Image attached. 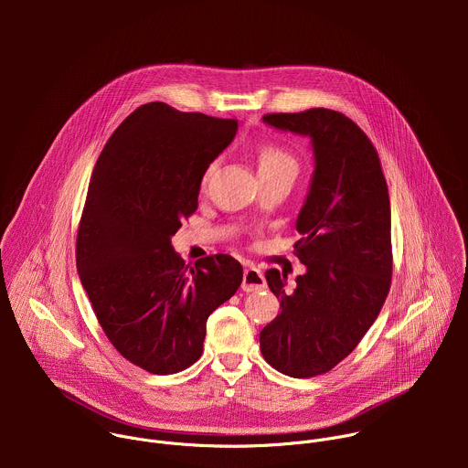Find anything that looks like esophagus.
Returning <instances> with one entry per match:
<instances>
[{"mask_svg":"<svg viewBox=\"0 0 468 468\" xmlns=\"http://www.w3.org/2000/svg\"><path fill=\"white\" fill-rule=\"evenodd\" d=\"M240 287L244 292H259V291L266 289V280H264L262 271L255 269V266H248V269H244Z\"/></svg>","mask_w":468,"mask_h":468,"instance_id":"34e87169","label":"esophagus"}]
</instances>
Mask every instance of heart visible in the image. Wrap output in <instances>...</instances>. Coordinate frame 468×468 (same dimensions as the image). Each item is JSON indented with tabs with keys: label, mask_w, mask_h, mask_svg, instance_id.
<instances>
[{
	"label": "heart",
	"mask_w": 468,
	"mask_h": 468,
	"mask_svg": "<svg viewBox=\"0 0 468 468\" xmlns=\"http://www.w3.org/2000/svg\"><path fill=\"white\" fill-rule=\"evenodd\" d=\"M215 168H217V163H211L204 176V183H207ZM296 168H298L296 159L287 148L278 144H264L259 148V172H282V170L296 172Z\"/></svg>",
	"instance_id": "b5f03b06"
}]
</instances>
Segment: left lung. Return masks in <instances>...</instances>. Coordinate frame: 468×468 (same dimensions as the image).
<instances>
[{
    "label": "left lung",
    "instance_id": "1",
    "mask_svg": "<svg viewBox=\"0 0 468 468\" xmlns=\"http://www.w3.org/2000/svg\"><path fill=\"white\" fill-rule=\"evenodd\" d=\"M262 122L307 137L313 176L296 218L305 274L266 272L282 313L259 333L264 361L291 378L331 370L378 318L392 274L390 202L379 157L365 133L331 109L266 114Z\"/></svg>",
    "mask_w": 468,
    "mask_h": 468
}]
</instances>
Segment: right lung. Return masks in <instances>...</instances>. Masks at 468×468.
<instances>
[{
  "label": "right lung",
  "mask_w": 468,
  "mask_h": 468,
  "mask_svg": "<svg viewBox=\"0 0 468 468\" xmlns=\"http://www.w3.org/2000/svg\"><path fill=\"white\" fill-rule=\"evenodd\" d=\"M237 127L146 103L120 123L94 166L78 231L80 280L112 346L152 374L196 363L209 314L240 287L231 255L188 266L172 246Z\"/></svg>",
  "instance_id": "obj_1"
}]
</instances>
